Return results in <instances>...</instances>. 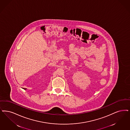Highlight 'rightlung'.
<instances>
[{"instance_id":"add662e5","label":"right lung","mask_w":130,"mask_h":130,"mask_svg":"<svg viewBox=\"0 0 130 130\" xmlns=\"http://www.w3.org/2000/svg\"><path fill=\"white\" fill-rule=\"evenodd\" d=\"M23 89H25V90H26V88H23Z\"/></svg>"}]
</instances>
